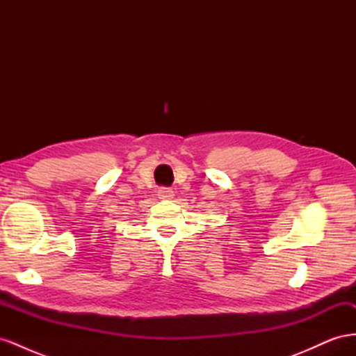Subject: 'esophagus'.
Listing matches in <instances>:
<instances>
[{"label":"esophagus","instance_id":"obj_1","mask_svg":"<svg viewBox=\"0 0 356 356\" xmlns=\"http://www.w3.org/2000/svg\"><path fill=\"white\" fill-rule=\"evenodd\" d=\"M157 195H159V197H160V199L169 200V199H174V196H175V191L172 190V188H168V187H161V188H159Z\"/></svg>","mask_w":356,"mask_h":356}]
</instances>
